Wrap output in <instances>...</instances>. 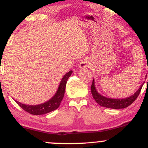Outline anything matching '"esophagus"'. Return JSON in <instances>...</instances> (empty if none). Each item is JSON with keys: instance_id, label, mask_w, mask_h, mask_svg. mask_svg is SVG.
I'll list each match as a JSON object with an SVG mask.
<instances>
[{"instance_id": "1", "label": "esophagus", "mask_w": 148, "mask_h": 148, "mask_svg": "<svg viewBox=\"0 0 148 148\" xmlns=\"http://www.w3.org/2000/svg\"><path fill=\"white\" fill-rule=\"evenodd\" d=\"M90 63L88 60H84L79 62V67L81 69H86L89 67Z\"/></svg>"}]
</instances>
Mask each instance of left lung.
I'll return each instance as SVG.
<instances>
[{"label": "left lung", "instance_id": "1", "mask_svg": "<svg viewBox=\"0 0 148 148\" xmlns=\"http://www.w3.org/2000/svg\"><path fill=\"white\" fill-rule=\"evenodd\" d=\"M143 84H143L140 86L138 90L130 97L124 98V99H112V98H108L101 95V94H99L97 91L95 85V80L93 79L92 84L91 86V93L94 99L96 101V102L101 106L109 108H114V109H121V108H125L128 107L135 101L136 99L138 97L139 94H140Z\"/></svg>", "mask_w": 148, "mask_h": 148}]
</instances>
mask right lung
Returning a JSON list of instances; mask_svg holds the SVG:
<instances>
[{"mask_svg":"<svg viewBox=\"0 0 148 148\" xmlns=\"http://www.w3.org/2000/svg\"><path fill=\"white\" fill-rule=\"evenodd\" d=\"M72 71L71 70L66 74H64L62 79H61L60 85L58 88L56 92L50 99L46 101V102L37 105H26L24 104V103L18 102L16 100H15V101L24 111L30 113V114L35 115L46 114V113H48L49 112H51L54 110L57 109L60 106L62 99H63L67 79H69V76L72 74Z\"/></svg>","mask_w":148,"mask_h":148,"instance_id":"1","label":"right lung"}]
</instances>
